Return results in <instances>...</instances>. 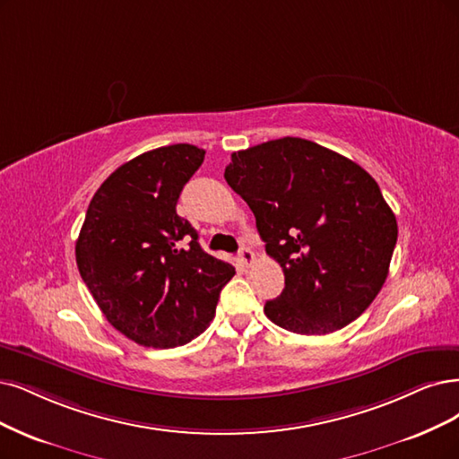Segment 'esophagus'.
I'll return each mask as SVG.
<instances>
[{
	"label": "esophagus",
	"instance_id": "obj_1",
	"mask_svg": "<svg viewBox=\"0 0 459 459\" xmlns=\"http://www.w3.org/2000/svg\"><path fill=\"white\" fill-rule=\"evenodd\" d=\"M238 257H240V261H242L246 266H249V264H253V261H255V253H253L249 247L242 246V247H240V253H238Z\"/></svg>",
	"mask_w": 459,
	"mask_h": 459
}]
</instances>
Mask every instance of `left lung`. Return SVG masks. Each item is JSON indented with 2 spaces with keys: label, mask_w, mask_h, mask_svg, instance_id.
<instances>
[{
  "label": "left lung",
  "mask_w": 459,
  "mask_h": 459,
  "mask_svg": "<svg viewBox=\"0 0 459 459\" xmlns=\"http://www.w3.org/2000/svg\"><path fill=\"white\" fill-rule=\"evenodd\" d=\"M225 179L251 208L285 276L266 317L297 334H329L377 299L397 244L378 183L353 160L302 138L232 152Z\"/></svg>",
  "instance_id": "left-lung-1"
}]
</instances>
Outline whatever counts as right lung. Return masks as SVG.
I'll list each match as a JSON object with an SVG mask.
<instances>
[{"label":"right lung","mask_w":459,"mask_h":459,"mask_svg":"<svg viewBox=\"0 0 459 459\" xmlns=\"http://www.w3.org/2000/svg\"><path fill=\"white\" fill-rule=\"evenodd\" d=\"M206 151L166 145L118 166L92 196L75 259L100 310L135 344L176 348L213 319L234 266L212 257L176 212Z\"/></svg>","instance_id":"right-lung-1"}]
</instances>
